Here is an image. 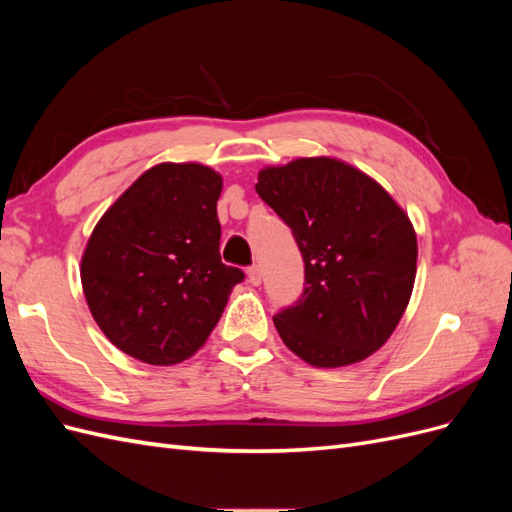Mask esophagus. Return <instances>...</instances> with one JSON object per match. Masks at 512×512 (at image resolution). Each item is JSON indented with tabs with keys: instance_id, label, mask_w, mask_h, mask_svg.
<instances>
[{
	"instance_id": "1",
	"label": "esophagus",
	"mask_w": 512,
	"mask_h": 512,
	"mask_svg": "<svg viewBox=\"0 0 512 512\" xmlns=\"http://www.w3.org/2000/svg\"><path fill=\"white\" fill-rule=\"evenodd\" d=\"M247 282H250L252 286H260V282H262V271H260L258 265L247 269Z\"/></svg>"
}]
</instances>
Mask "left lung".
<instances>
[{
  "instance_id": "obj_1",
  "label": "left lung",
  "mask_w": 512,
  "mask_h": 512,
  "mask_svg": "<svg viewBox=\"0 0 512 512\" xmlns=\"http://www.w3.org/2000/svg\"><path fill=\"white\" fill-rule=\"evenodd\" d=\"M256 192L290 226L305 262L301 299L273 316L282 342L327 369L380 350L414 288L408 213L363 170L327 156L262 168Z\"/></svg>"
}]
</instances>
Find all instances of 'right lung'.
<instances>
[{"instance_id": "add662e5", "label": "right lung", "mask_w": 512, "mask_h": 512, "mask_svg": "<svg viewBox=\"0 0 512 512\" xmlns=\"http://www.w3.org/2000/svg\"><path fill=\"white\" fill-rule=\"evenodd\" d=\"M222 177L196 162H162L108 207L87 241L89 312L121 352L181 363L207 342L243 271L220 256Z\"/></svg>"}]
</instances>
